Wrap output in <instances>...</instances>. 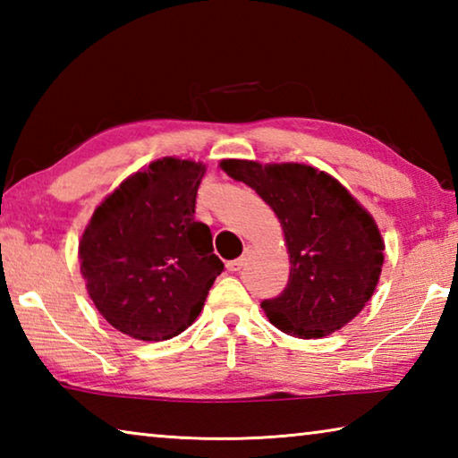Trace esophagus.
Wrapping results in <instances>:
<instances>
[{"label": "esophagus", "instance_id": "esophagus-1", "mask_svg": "<svg viewBox=\"0 0 458 458\" xmlns=\"http://www.w3.org/2000/svg\"><path fill=\"white\" fill-rule=\"evenodd\" d=\"M248 254H250V246H246V248H244V254H242V257L236 259V260H230V262H228V270H234V273H236V270L242 268V267L246 265V260H248Z\"/></svg>", "mask_w": 458, "mask_h": 458}]
</instances>
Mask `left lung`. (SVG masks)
<instances>
[{
	"instance_id": "obj_1",
	"label": "left lung",
	"mask_w": 458,
	"mask_h": 458,
	"mask_svg": "<svg viewBox=\"0 0 458 458\" xmlns=\"http://www.w3.org/2000/svg\"><path fill=\"white\" fill-rule=\"evenodd\" d=\"M281 222L291 273L276 299L262 301L286 335L327 337L361 313L384 267V238L366 208L335 177L307 164L222 159Z\"/></svg>"
}]
</instances>
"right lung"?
I'll list each match as a JSON object with an SVG mask.
<instances>
[{
	"mask_svg": "<svg viewBox=\"0 0 458 458\" xmlns=\"http://www.w3.org/2000/svg\"><path fill=\"white\" fill-rule=\"evenodd\" d=\"M201 161L161 157L95 208L79 242L81 275L98 313L125 335L165 341L198 319L224 265L196 220Z\"/></svg>",
	"mask_w": 458,
	"mask_h": 458,
	"instance_id": "add662e5",
	"label": "right lung"
}]
</instances>
